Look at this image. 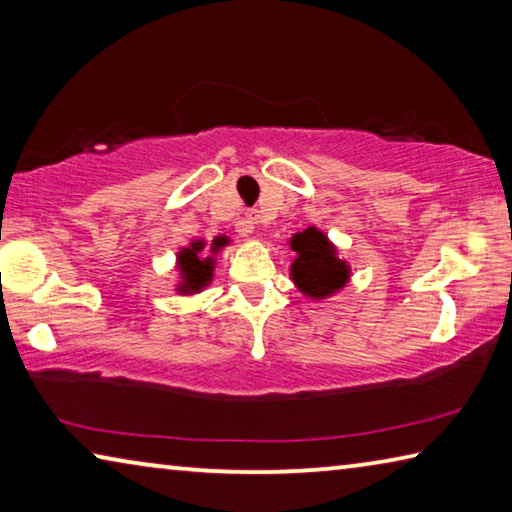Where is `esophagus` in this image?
I'll list each match as a JSON object with an SVG mask.
<instances>
[{"label":"esophagus","mask_w":512,"mask_h":512,"mask_svg":"<svg viewBox=\"0 0 512 512\" xmlns=\"http://www.w3.org/2000/svg\"><path fill=\"white\" fill-rule=\"evenodd\" d=\"M246 221L250 225V230H253L255 225L259 223V212L257 210H246Z\"/></svg>","instance_id":"esophagus-1"}]
</instances>
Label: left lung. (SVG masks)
<instances>
[{
	"label": "left lung",
	"instance_id": "left-lung-1",
	"mask_svg": "<svg viewBox=\"0 0 512 512\" xmlns=\"http://www.w3.org/2000/svg\"><path fill=\"white\" fill-rule=\"evenodd\" d=\"M291 250L298 257L291 264V277L309 298H327L339 291L350 277V268L336 257V248L318 228H307L291 237Z\"/></svg>",
	"mask_w": 512,
	"mask_h": 512
}]
</instances>
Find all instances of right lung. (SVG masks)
<instances>
[{
	"instance_id": "add662e5",
	"label": "right lung",
	"mask_w": 512,
	"mask_h": 512,
	"mask_svg": "<svg viewBox=\"0 0 512 512\" xmlns=\"http://www.w3.org/2000/svg\"><path fill=\"white\" fill-rule=\"evenodd\" d=\"M228 237H216L212 241L210 250H205V241L196 239L192 246L183 248L178 253V271H180V293H198L203 287H207L214 273V257H203L205 253L216 255L223 246H228Z\"/></svg>"
}]
</instances>
